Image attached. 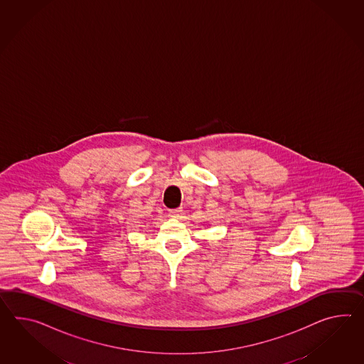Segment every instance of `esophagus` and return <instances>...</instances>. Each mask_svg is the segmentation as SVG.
I'll use <instances>...</instances> for the list:
<instances>
[{
  "instance_id": "esophagus-1",
  "label": "esophagus",
  "mask_w": 364,
  "mask_h": 364,
  "mask_svg": "<svg viewBox=\"0 0 364 364\" xmlns=\"http://www.w3.org/2000/svg\"><path fill=\"white\" fill-rule=\"evenodd\" d=\"M181 212H183V209H181V208H178V209H171V210H169V215H171V217H173V218H178Z\"/></svg>"
}]
</instances>
